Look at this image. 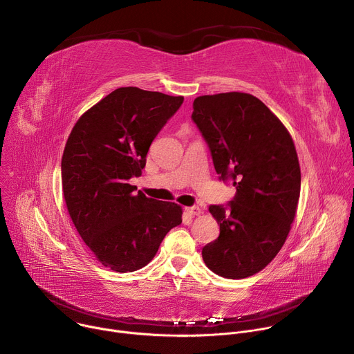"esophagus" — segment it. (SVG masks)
Segmentation results:
<instances>
[{"label":"esophagus","instance_id":"obj_1","mask_svg":"<svg viewBox=\"0 0 354 354\" xmlns=\"http://www.w3.org/2000/svg\"><path fill=\"white\" fill-rule=\"evenodd\" d=\"M185 212H186V213H189L190 216H198V214L201 213L200 207H197V206H190V207H185Z\"/></svg>","mask_w":354,"mask_h":354}]
</instances>
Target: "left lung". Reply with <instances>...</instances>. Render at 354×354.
<instances>
[{
  "label": "left lung",
  "instance_id": "left-lung-1",
  "mask_svg": "<svg viewBox=\"0 0 354 354\" xmlns=\"http://www.w3.org/2000/svg\"><path fill=\"white\" fill-rule=\"evenodd\" d=\"M192 120L220 180L236 189L225 206L209 207L220 235L201 255L218 276L249 277L272 262L290 232L301 189L294 142L262 100L243 92L196 97Z\"/></svg>",
  "mask_w": 354,
  "mask_h": 354
}]
</instances>
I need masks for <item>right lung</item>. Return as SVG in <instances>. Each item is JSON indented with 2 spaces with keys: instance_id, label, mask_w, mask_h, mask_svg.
I'll list each match as a JSON object with an SVG mask.
<instances>
[{
  "instance_id": "1",
  "label": "right lung",
  "mask_w": 354,
  "mask_h": 354,
  "mask_svg": "<svg viewBox=\"0 0 354 354\" xmlns=\"http://www.w3.org/2000/svg\"><path fill=\"white\" fill-rule=\"evenodd\" d=\"M183 104V96L118 88L75 123L62 160L70 217L96 259L126 273L144 268L182 209L147 197L129 183L141 175L151 142Z\"/></svg>"
}]
</instances>
